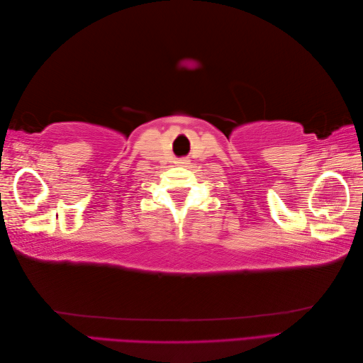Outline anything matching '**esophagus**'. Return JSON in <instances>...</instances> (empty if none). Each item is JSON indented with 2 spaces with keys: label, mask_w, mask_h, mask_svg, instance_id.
I'll list each match as a JSON object with an SVG mask.
<instances>
[{
  "label": "esophagus",
  "mask_w": 363,
  "mask_h": 363,
  "mask_svg": "<svg viewBox=\"0 0 363 363\" xmlns=\"http://www.w3.org/2000/svg\"><path fill=\"white\" fill-rule=\"evenodd\" d=\"M177 164H180V167H186V164H189V160L188 159H180V160H177Z\"/></svg>",
  "instance_id": "esophagus-1"
}]
</instances>
